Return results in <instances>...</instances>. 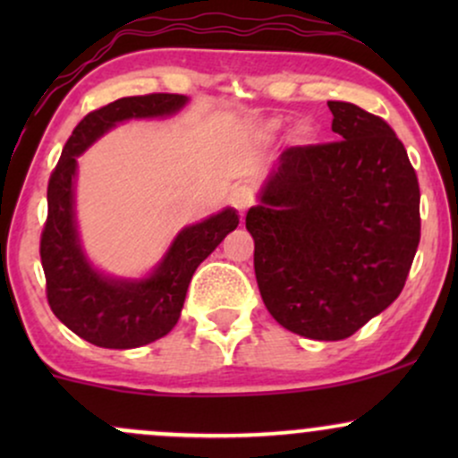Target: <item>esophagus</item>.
I'll return each instance as SVG.
<instances>
[{"label": "esophagus", "mask_w": 458, "mask_h": 458, "mask_svg": "<svg viewBox=\"0 0 458 458\" xmlns=\"http://www.w3.org/2000/svg\"><path fill=\"white\" fill-rule=\"evenodd\" d=\"M230 204H233L236 211L243 215L247 211V207L251 204V193L247 191V189H234V191L230 193Z\"/></svg>", "instance_id": "esophagus-1"}]
</instances>
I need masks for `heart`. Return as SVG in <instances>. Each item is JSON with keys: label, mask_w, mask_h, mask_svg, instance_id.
<instances>
[{"label": "heart", "mask_w": 458, "mask_h": 458, "mask_svg": "<svg viewBox=\"0 0 458 458\" xmlns=\"http://www.w3.org/2000/svg\"><path fill=\"white\" fill-rule=\"evenodd\" d=\"M273 129H280V123H273L271 124ZM312 135H314V131L308 127V124H301V127L297 129V140H301V141H310L312 140Z\"/></svg>", "instance_id": "b5f03b06"}]
</instances>
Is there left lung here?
I'll use <instances>...</instances> for the list:
<instances>
[{
	"instance_id": "obj_1",
	"label": "left lung",
	"mask_w": 458,
	"mask_h": 458,
	"mask_svg": "<svg viewBox=\"0 0 458 458\" xmlns=\"http://www.w3.org/2000/svg\"><path fill=\"white\" fill-rule=\"evenodd\" d=\"M340 141L286 148L245 215L271 317L344 340L401 295L420 243V187L386 120L329 101Z\"/></svg>"
}]
</instances>
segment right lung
Wrapping results in <instances>:
<instances>
[{
    "label": "right lung",
    "instance_id": "obj_1",
    "mask_svg": "<svg viewBox=\"0 0 458 458\" xmlns=\"http://www.w3.org/2000/svg\"><path fill=\"white\" fill-rule=\"evenodd\" d=\"M187 103L182 94H146L118 98L88 114L68 138L49 178V215L40 236L47 299L68 329L103 349H135L170 334L181 318L189 282L199 262L239 225V215L230 207L185 225L144 277L107 276L83 250L75 211L77 157L120 123L167 118Z\"/></svg>",
    "mask_w": 458,
    "mask_h": 458
}]
</instances>
